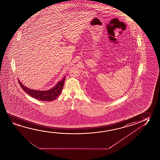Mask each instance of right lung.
<instances>
[{
    "label": "right lung",
    "mask_w": 160,
    "mask_h": 160,
    "mask_svg": "<svg viewBox=\"0 0 160 160\" xmlns=\"http://www.w3.org/2000/svg\"><path fill=\"white\" fill-rule=\"evenodd\" d=\"M65 80V76L61 81H58L55 87L52 89L47 90H33L24 86L21 82L18 80L19 84H20L24 91L29 95L31 97L41 101H52L60 94L62 89L63 88V84Z\"/></svg>",
    "instance_id": "1"
}]
</instances>
